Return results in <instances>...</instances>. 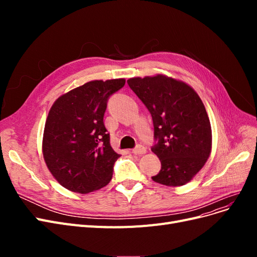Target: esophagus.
Returning a JSON list of instances; mask_svg holds the SVG:
<instances>
[{"mask_svg": "<svg viewBox=\"0 0 257 257\" xmlns=\"http://www.w3.org/2000/svg\"><path fill=\"white\" fill-rule=\"evenodd\" d=\"M147 152V149L146 148L144 147V146H142V145H139V146H137L135 149H133L132 150V153H134V154H145Z\"/></svg>", "mask_w": 257, "mask_h": 257, "instance_id": "34e87169", "label": "esophagus"}]
</instances>
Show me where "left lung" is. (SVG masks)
Instances as JSON below:
<instances>
[{
    "label": "left lung",
    "instance_id": "8db88e82",
    "mask_svg": "<svg viewBox=\"0 0 257 257\" xmlns=\"http://www.w3.org/2000/svg\"><path fill=\"white\" fill-rule=\"evenodd\" d=\"M127 83L150 111L159 141L152 151L162 167L152 180L167 186L190 182L212 149L211 124L196 91L163 74L133 77Z\"/></svg>",
    "mask_w": 257,
    "mask_h": 257
}]
</instances>
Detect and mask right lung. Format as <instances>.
Masks as SVG:
<instances>
[{
    "mask_svg": "<svg viewBox=\"0 0 257 257\" xmlns=\"http://www.w3.org/2000/svg\"><path fill=\"white\" fill-rule=\"evenodd\" d=\"M125 79L92 80L56 99L45 123L43 157L53 178L68 191L88 194L104 188L120 158L104 125L107 100Z\"/></svg>",
    "mask_w": 257,
    "mask_h": 257,
    "instance_id": "add662e5",
    "label": "right lung"
}]
</instances>
